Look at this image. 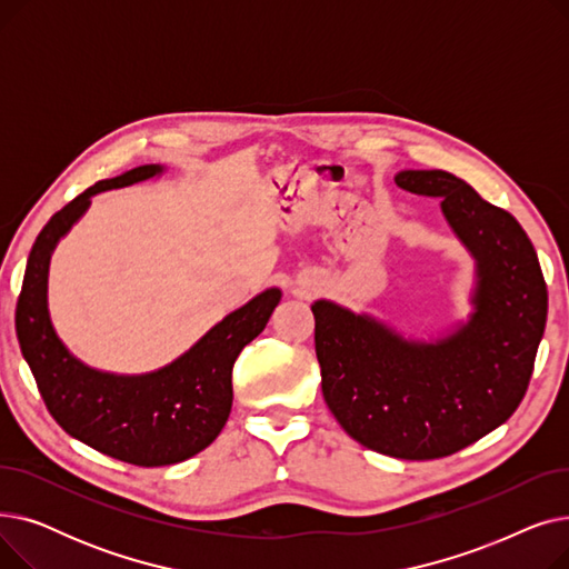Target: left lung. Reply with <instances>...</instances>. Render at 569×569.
<instances>
[{"label": "left lung", "mask_w": 569, "mask_h": 569, "mask_svg": "<svg viewBox=\"0 0 569 569\" xmlns=\"http://www.w3.org/2000/svg\"><path fill=\"white\" fill-rule=\"evenodd\" d=\"M395 184L438 198L472 258L470 313L429 337L335 300H316V355L325 403L373 452L450 457L510 420L547 325V283L519 221L445 170H399Z\"/></svg>", "instance_id": "obj_1"}]
</instances>
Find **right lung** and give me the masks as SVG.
I'll return each mask as SVG.
<instances>
[{
	"label": "right lung",
	"instance_id": "obj_1",
	"mask_svg": "<svg viewBox=\"0 0 569 569\" xmlns=\"http://www.w3.org/2000/svg\"><path fill=\"white\" fill-rule=\"evenodd\" d=\"M166 166L147 163L97 182L46 223L29 251L16 307V332L39 392L69 436L124 463L157 468L187 461L212 445L232 408V365L281 302L279 288L258 292L228 313L187 352L147 373H112L84 365L59 339L48 311L50 258L84 217L92 198L147 179Z\"/></svg>",
	"mask_w": 569,
	"mask_h": 569
}]
</instances>
